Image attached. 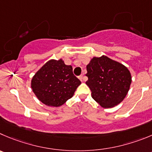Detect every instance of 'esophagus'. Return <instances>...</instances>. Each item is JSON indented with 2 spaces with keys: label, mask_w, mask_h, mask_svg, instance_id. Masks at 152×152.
Listing matches in <instances>:
<instances>
[{
  "label": "esophagus",
  "mask_w": 152,
  "mask_h": 152,
  "mask_svg": "<svg viewBox=\"0 0 152 152\" xmlns=\"http://www.w3.org/2000/svg\"><path fill=\"white\" fill-rule=\"evenodd\" d=\"M79 79L80 80V81H83V80H85V77L83 76V75H80V76H79Z\"/></svg>",
  "instance_id": "34e87169"
}]
</instances>
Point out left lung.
Masks as SVG:
<instances>
[{
	"label": "left lung",
	"instance_id": "obj_1",
	"mask_svg": "<svg viewBox=\"0 0 152 152\" xmlns=\"http://www.w3.org/2000/svg\"><path fill=\"white\" fill-rule=\"evenodd\" d=\"M86 70V85L102 107H113L124 100L131 83V73L125 66L102 56L93 57Z\"/></svg>",
	"mask_w": 152,
	"mask_h": 152
}]
</instances>
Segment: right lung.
<instances>
[{
  "label": "right lung",
  "instance_id": "right-lung-1",
  "mask_svg": "<svg viewBox=\"0 0 152 152\" xmlns=\"http://www.w3.org/2000/svg\"><path fill=\"white\" fill-rule=\"evenodd\" d=\"M80 83L74 75L72 66L60 59L47 62L32 78L31 88L43 104L60 107L73 96Z\"/></svg>",
  "mask_w": 152,
  "mask_h": 152
}]
</instances>
